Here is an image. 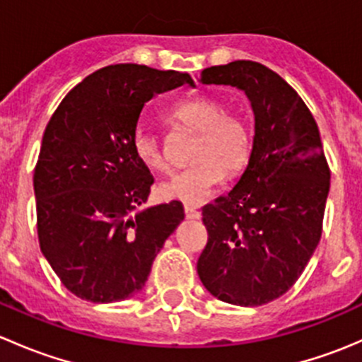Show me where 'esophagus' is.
Wrapping results in <instances>:
<instances>
[{
    "label": "esophagus",
    "instance_id": "obj_1",
    "mask_svg": "<svg viewBox=\"0 0 362 362\" xmlns=\"http://www.w3.org/2000/svg\"><path fill=\"white\" fill-rule=\"evenodd\" d=\"M184 211H185V217H187V218H199V217H202V211L196 210V208H192V206H187V204L184 206Z\"/></svg>",
    "mask_w": 362,
    "mask_h": 362
}]
</instances>
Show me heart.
<instances>
[{"label":"heart","instance_id":"heart-1","mask_svg":"<svg viewBox=\"0 0 362 362\" xmlns=\"http://www.w3.org/2000/svg\"><path fill=\"white\" fill-rule=\"evenodd\" d=\"M171 117L180 126L198 133L189 170L158 185V194L168 202L199 204L210 196L221 177H235L249 164L252 136L245 120L228 112L215 98L198 96L178 103ZM133 152L148 171L164 173L170 168L163 141L154 131L140 127L133 136Z\"/></svg>","mask_w":362,"mask_h":362}]
</instances>
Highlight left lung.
<instances>
[{
	"label": "left lung",
	"instance_id": "8db88e82",
	"mask_svg": "<svg viewBox=\"0 0 362 362\" xmlns=\"http://www.w3.org/2000/svg\"><path fill=\"white\" fill-rule=\"evenodd\" d=\"M202 82L242 89L255 134L238 184L203 208L198 275L221 301L261 306L294 286L319 245L331 171L315 119L279 73L233 61L203 69Z\"/></svg>",
	"mask_w": 362,
	"mask_h": 362
}]
</instances>
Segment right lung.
Instances as JSON below:
<instances>
[{
  "instance_id": "add662e5",
  "label": "right lung",
  "mask_w": 362,
  "mask_h": 362,
  "mask_svg": "<svg viewBox=\"0 0 362 362\" xmlns=\"http://www.w3.org/2000/svg\"><path fill=\"white\" fill-rule=\"evenodd\" d=\"M191 75L112 64L66 94L45 127L35 168L40 249L69 293L122 301L144 289L158 252L184 221L178 202L138 210L154 177L133 152L145 103Z\"/></svg>"
}]
</instances>
